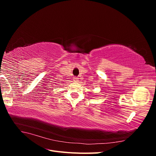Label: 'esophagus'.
<instances>
[{
	"instance_id": "34e87169",
	"label": "esophagus",
	"mask_w": 156,
	"mask_h": 156,
	"mask_svg": "<svg viewBox=\"0 0 156 156\" xmlns=\"http://www.w3.org/2000/svg\"><path fill=\"white\" fill-rule=\"evenodd\" d=\"M73 79H74L75 81H78V78L77 77H74Z\"/></svg>"
}]
</instances>
